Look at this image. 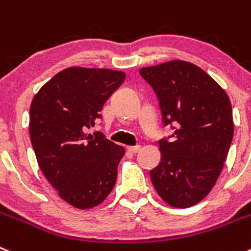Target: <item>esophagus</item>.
<instances>
[{
    "label": "esophagus",
    "mask_w": 251,
    "mask_h": 251,
    "mask_svg": "<svg viewBox=\"0 0 251 251\" xmlns=\"http://www.w3.org/2000/svg\"><path fill=\"white\" fill-rule=\"evenodd\" d=\"M127 151L130 152V153H136V152L140 151V146H128Z\"/></svg>",
    "instance_id": "1"
}]
</instances>
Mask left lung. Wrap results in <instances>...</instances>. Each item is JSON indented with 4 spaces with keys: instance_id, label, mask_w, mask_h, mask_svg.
<instances>
[{
    "instance_id": "left-lung-1",
    "label": "left lung",
    "mask_w": 251,
    "mask_h": 251,
    "mask_svg": "<svg viewBox=\"0 0 251 251\" xmlns=\"http://www.w3.org/2000/svg\"><path fill=\"white\" fill-rule=\"evenodd\" d=\"M160 101L171 141L161 140L160 165L150 172L158 196L175 208L200 203L223 170L234 135L228 95L200 67L171 60L140 69Z\"/></svg>"
}]
</instances>
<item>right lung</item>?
<instances>
[{
  "label": "right lung",
  "instance_id": "obj_1",
  "mask_svg": "<svg viewBox=\"0 0 251 251\" xmlns=\"http://www.w3.org/2000/svg\"><path fill=\"white\" fill-rule=\"evenodd\" d=\"M124 72L72 67L34 95L29 136L37 162L58 196L79 209L99 205L112 191L125 149L101 132L88 133L125 80Z\"/></svg>",
  "mask_w": 251,
  "mask_h": 251
}]
</instances>
